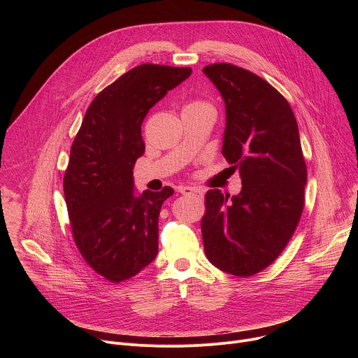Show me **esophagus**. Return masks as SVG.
Returning a JSON list of instances; mask_svg holds the SVG:
<instances>
[{
	"mask_svg": "<svg viewBox=\"0 0 358 358\" xmlns=\"http://www.w3.org/2000/svg\"><path fill=\"white\" fill-rule=\"evenodd\" d=\"M178 192L184 194V195H191V194H199L201 191L196 189L195 187H189V185H181L178 187Z\"/></svg>",
	"mask_w": 358,
	"mask_h": 358,
	"instance_id": "esophagus-1",
	"label": "esophagus"
}]
</instances>
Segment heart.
<instances>
[{"label":"heart","instance_id":"1","mask_svg":"<svg viewBox=\"0 0 358 358\" xmlns=\"http://www.w3.org/2000/svg\"><path fill=\"white\" fill-rule=\"evenodd\" d=\"M202 108H211L206 101H201V100H192L191 103H188L185 106V109H202Z\"/></svg>","mask_w":358,"mask_h":358}]
</instances>
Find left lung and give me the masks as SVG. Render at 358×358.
Wrapping results in <instances>:
<instances>
[{
  "instance_id": "8db88e82",
  "label": "left lung",
  "mask_w": 358,
  "mask_h": 358,
  "mask_svg": "<svg viewBox=\"0 0 358 358\" xmlns=\"http://www.w3.org/2000/svg\"><path fill=\"white\" fill-rule=\"evenodd\" d=\"M202 72L224 99L222 155L242 181L238 195L206 194L203 249L218 269L252 276L279 257L303 211L308 171L299 129L287 100L258 75L229 64Z\"/></svg>"
}]
</instances>
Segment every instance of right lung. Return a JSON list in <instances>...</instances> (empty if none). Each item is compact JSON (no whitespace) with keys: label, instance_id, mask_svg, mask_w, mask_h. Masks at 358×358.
<instances>
[{"label":"right lung","instance_id":"add662e5","mask_svg":"<svg viewBox=\"0 0 358 358\" xmlns=\"http://www.w3.org/2000/svg\"><path fill=\"white\" fill-rule=\"evenodd\" d=\"M191 68L138 65L101 90L73 140L64 192L73 239L85 261L110 282L150 265L159 252V217L174 194L134 192L133 169L144 155L141 123Z\"/></svg>","mask_w":358,"mask_h":358}]
</instances>
